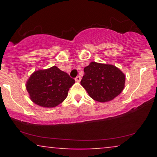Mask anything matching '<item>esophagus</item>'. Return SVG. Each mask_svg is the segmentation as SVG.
<instances>
[{"label": "esophagus", "instance_id": "1", "mask_svg": "<svg viewBox=\"0 0 157 157\" xmlns=\"http://www.w3.org/2000/svg\"><path fill=\"white\" fill-rule=\"evenodd\" d=\"M81 80V77L80 76H77L75 77V81H77V82H80Z\"/></svg>", "mask_w": 157, "mask_h": 157}]
</instances>
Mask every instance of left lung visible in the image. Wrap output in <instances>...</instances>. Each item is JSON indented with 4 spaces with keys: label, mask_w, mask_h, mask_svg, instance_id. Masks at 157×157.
<instances>
[{
    "label": "left lung",
    "mask_w": 157,
    "mask_h": 157,
    "mask_svg": "<svg viewBox=\"0 0 157 157\" xmlns=\"http://www.w3.org/2000/svg\"><path fill=\"white\" fill-rule=\"evenodd\" d=\"M84 72L81 86L97 102L111 101L125 87V75L113 65L91 62L84 68Z\"/></svg>",
    "instance_id": "left-lung-1"
}]
</instances>
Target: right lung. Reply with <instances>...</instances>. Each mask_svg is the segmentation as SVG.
<instances>
[{
	"label": "right lung",
	"mask_w": 157,
	"mask_h": 157,
	"mask_svg": "<svg viewBox=\"0 0 157 157\" xmlns=\"http://www.w3.org/2000/svg\"><path fill=\"white\" fill-rule=\"evenodd\" d=\"M75 82L67 73L57 66L35 71L26 82L31 100L41 107H56L67 97L68 90Z\"/></svg>",
	"instance_id": "1"
}]
</instances>
